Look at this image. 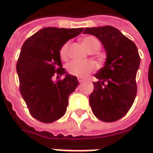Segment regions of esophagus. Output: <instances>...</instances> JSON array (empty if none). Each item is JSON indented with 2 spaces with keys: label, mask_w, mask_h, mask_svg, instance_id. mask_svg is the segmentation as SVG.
Returning <instances> with one entry per match:
<instances>
[{
  "label": "esophagus",
  "mask_w": 153,
  "mask_h": 153,
  "mask_svg": "<svg viewBox=\"0 0 153 153\" xmlns=\"http://www.w3.org/2000/svg\"><path fill=\"white\" fill-rule=\"evenodd\" d=\"M78 82H80V83H83L85 81H84L82 78H81V77H78Z\"/></svg>",
  "instance_id": "34e87169"
}]
</instances>
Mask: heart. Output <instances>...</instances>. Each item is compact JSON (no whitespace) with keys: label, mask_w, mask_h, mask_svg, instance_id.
<instances>
[{"label":"heart","mask_w":153,"mask_h":153,"mask_svg":"<svg viewBox=\"0 0 153 153\" xmlns=\"http://www.w3.org/2000/svg\"><path fill=\"white\" fill-rule=\"evenodd\" d=\"M82 44L83 48L88 53H96L100 48V43L98 39L94 36H86L82 39ZM69 44L67 43L62 47L60 50V56L62 59H66L68 57ZM68 72L70 74L85 78L90 73L95 70V64L91 61L77 62L73 61L68 63L67 66Z\"/></svg>","instance_id":"b5f03b06"}]
</instances>
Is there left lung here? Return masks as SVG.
<instances>
[{"mask_svg": "<svg viewBox=\"0 0 153 153\" xmlns=\"http://www.w3.org/2000/svg\"><path fill=\"white\" fill-rule=\"evenodd\" d=\"M84 34L96 36L106 53L104 67L95 75L94 91L89 97L95 116L104 122L123 117L137 95L136 75L140 65L137 46L112 26L85 28Z\"/></svg>", "mask_w": 153, "mask_h": 153, "instance_id": "1", "label": "left lung"}]
</instances>
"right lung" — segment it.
<instances>
[{"instance_id": "obj_1", "label": "right lung", "mask_w": 153, "mask_h": 153, "mask_svg": "<svg viewBox=\"0 0 153 153\" xmlns=\"http://www.w3.org/2000/svg\"><path fill=\"white\" fill-rule=\"evenodd\" d=\"M83 30L46 27L23 44L16 64L19 90L31 115L40 122L53 123L63 116L69 96L79 85L77 77L62 68L60 50ZM54 74L65 79L55 82Z\"/></svg>"}]
</instances>
